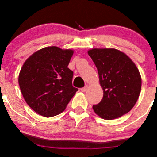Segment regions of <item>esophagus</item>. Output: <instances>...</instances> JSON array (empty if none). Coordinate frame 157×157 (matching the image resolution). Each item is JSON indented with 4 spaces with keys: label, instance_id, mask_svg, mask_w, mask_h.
I'll list each match as a JSON object with an SVG mask.
<instances>
[{
    "label": "esophagus",
    "instance_id": "34e87169",
    "mask_svg": "<svg viewBox=\"0 0 157 157\" xmlns=\"http://www.w3.org/2000/svg\"><path fill=\"white\" fill-rule=\"evenodd\" d=\"M88 89H89V86L86 85V86L85 87L81 88V91H83V92H85V91H86Z\"/></svg>",
    "mask_w": 157,
    "mask_h": 157
}]
</instances>
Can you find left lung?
I'll return each mask as SVG.
<instances>
[{
    "instance_id": "obj_1",
    "label": "left lung",
    "mask_w": 157,
    "mask_h": 157,
    "mask_svg": "<svg viewBox=\"0 0 157 157\" xmlns=\"http://www.w3.org/2000/svg\"><path fill=\"white\" fill-rule=\"evenodd\" d=\"M88 54L98 70L104 91L102 100L93 109L98 117L112 120L132 110L138 100L141 77L136 66L126 53L115 48H92Z\"/></svg>"
}]
</instances>
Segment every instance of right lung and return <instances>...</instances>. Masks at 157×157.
I'll return each mask as SVG.
<instances>
[{
    "mask_svg": "<svg viewBox=\"0 0 157 157\" xmlns=\"http://www.w3.org/2000/svg\"><path fill=\"white\" fill-rule=\"evenodd\" d=\"M72 49L48 46L26 59L18 76L27 104L38 114L52 117L63 112L78 89L73 87V71L68 65Z\"/></svg>",
    "mask_w": 157,
    "mask_h": 157,
    "instance_id": "right-lung-1",
    "label": "right lung"
}]
</instances>
